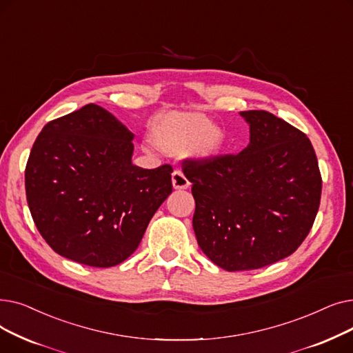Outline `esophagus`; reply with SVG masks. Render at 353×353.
<instances>
[{
    "mask_svg": "<svg viewBox=\"0 0 353 353\" xmlns=\"http://www.w3.org/2000/svg\"><path fill=\"white\" fill-rule=\"evenodd\" d=\"M172 187L175 190H187L190 187V181L181 171H174L172 172Z\"/></svg>",
    "mask_w": 353,
    "mask_h": 353,
    "instance_id": "34e87169",
    "label": "esophagus"
}]
</instances>
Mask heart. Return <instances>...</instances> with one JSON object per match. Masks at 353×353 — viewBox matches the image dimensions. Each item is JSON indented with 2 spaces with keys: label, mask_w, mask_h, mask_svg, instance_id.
<instances>
[{
  "label": "heart",
  "mask_w": 353,
  "mask_h": 353,
  "mask_svg": "<svg viewBox=\"0 0 353 353\" xmlns=\"http://www.w3.org/2000/svg\"><path fill=\"white\" fill-rule=\"evenodd\" d=\"M154 143L168 154L187 152L196 159H211L220 152L225 135L220 126L211 125L201 113L168 114L152 128Z\"/></svg>",
  "instance_id": "b5f03b06"
}]
</instances>
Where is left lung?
<instances>
[{
  "mask_svg": "<svg viewBox=\"0 0 353 353\" xmlns=\"http://www.w3.org/2000/svg\"><path fill=\"white\" fill-rule=\"evenodd\" d=\"M250 143L237 155L187 159L192 227L204 254L227 272L293 254L321 204L322 176L309 138L265 110L240 112Z\"/></svg>",
  "mask_w": 353,
  "mask_h": 353,
  "instance_id": "1",
  "label": "left lung"
}]
</instances>
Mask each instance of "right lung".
<instances>
[{
	"label": "right lung",
	"mask_w": 353,
	"mask_h": 353,
	"mask_svg": "<svg viewBox=\"0 0 353 353\" xmlns=\"http://www.w3.org/2000/svg\"><path fill=\"white\" fill-rule=\"evenodd\" d=\"M133 133L94 103L48 122L30 152L26 194L37 230L57 254L112 267L135 251L172 192V166L132 163Z\"/></svg>",
	"instance_id": "right-lung-1"
}]
</instances>
